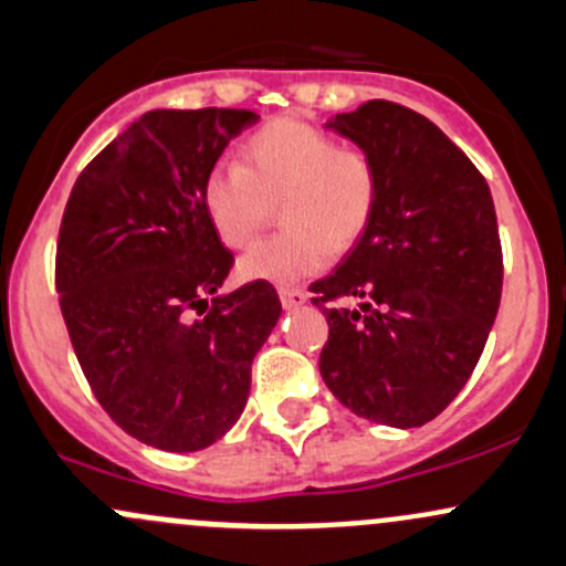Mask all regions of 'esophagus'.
<instances>
[{
	"label": "esophagus",
	"instance_id": "34e87169",
	"mask_svg": "<svg viewBox=\"0 0 566 566\" xmlns=\"http://www.w3.org/2000/svg\"><path fill=\"white\" fill-rule=\"evenodd\" d=\"M279 298H282V306L287 308V312H293V308H298L308 301V295H306V290H301V287H282L279 290Z\"/></svg>",
	"mask_w": 566,
	"mask_h": 566
}]
</instances>
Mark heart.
I'll list each match as a JSON object with an SVG mask.
<instances>
[{
    "label": "heart",
    "mask_w": 566,
    "mask_h": 566,
    "mask_svg": "<svg viewBox=\"0 0 566 566\" xmlns=\"http://www.w3.org/2000/svg\"><path fill=\"white\" fill-rule=\"evenodd\" d=\"M377 200L374 159L298 118L265 124L243 146V165H217L203 184L208 219L233 249L249 247L279 203L284 230L249 249L238 273L282 287L323 271L333 249L353 247Z\"/></svg>",
    "instance_id": "b5f03b06"
}]
</instances>
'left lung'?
<instances>
[{
    "instance_id": "8db88e82",
    "label": "left lung",
    "mask_w": 566,
    "mask_h": 566,
    "mask_svg": "<svg viewBox=\"0 0 566 566\" xmlns=\"http://www.w3.org/2000/svg\"><path fill=\"white\" fill-rule=\"evenodd\" d=\"M325 127L374 159L379 200L342 265L312 284L331 328L319 374L358 418L418 428L461 392L496 319L504 271L491 189L403 105L368 99Z\"/></svg>"
}]
</instances>
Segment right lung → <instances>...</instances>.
<instances>
[{"label":"right lung","instance_id":"obj_1","mask_svg":"<svg viewBox=\"0 0 566 566\" xmlns=\"http://www.w3.org/2000/svg\"><path fill=\"white\" fill-rule=\"evenodd\" d=\"M254 111H148L75 181L56 243L70 342L129 437L195 453L247 407L254 355L279 323L268 282L219 293L233 265L203 184Z\"/></svg>","mask_w":566,"mask_h":566}]
</instances>
